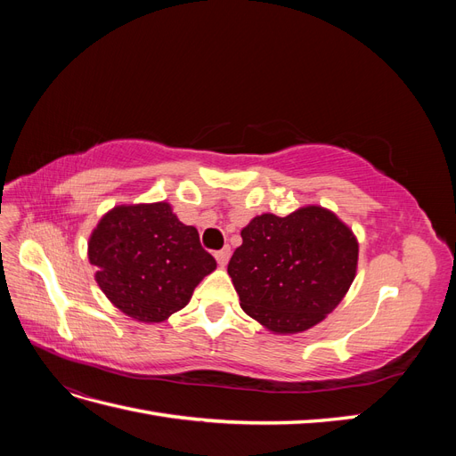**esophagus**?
<instances>
[{
	"label": "esophagus",
	"instance_id": "obj_1",
	"mask_svg": "<svg viewBox=\"0 0 456 456\" xmlns=\"http://www.w3.org/2000/svg\"><path fill=\"white\" fill-rule=\"evenodd\" d=\"M230 255H232V251H230L228 245L223 247V249H220V251H216V253H215V258H216V262H218V266H226L228 260H230Z\"/></svg>",
	"mask_w": 456,
	"mask_h": 456
}]
</instances>
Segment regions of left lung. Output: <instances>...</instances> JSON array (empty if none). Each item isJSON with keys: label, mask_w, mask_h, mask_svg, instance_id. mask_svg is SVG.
I'll return each instance as SVG.
<instances>
[{"label": "left lung", "mask_w": 456, "mask_h": 456, "mask_svg": "<svg viewBox=\"0 0 456 456\" xmlns=\"http://www.w3.org/2000/svg\"><path fill=\"white\" fill-rule=\"evenodd\" d=\"M241 238L228 273L243 312L272 333H302L323 322L355 278L360 245L325 207L258 215Z\"/></svg>", "instance_id": "8db88e82"}]
</instances>
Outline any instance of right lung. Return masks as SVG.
Masks as SVG:
<instances>
[{
    "mask_svg": "<svg viewBox=\"0 0 456 456\" xmlns=\"http://www.w3.org/2000/svg\"><path fill=\"white\" fill-rule=\"evenodd\" d=\"M89 262L106 298L136 322L159 323L184 308L198 283L216 268L167 201L118 205L89 238Z\"/></svg>",
    "mask_w": 456,
    "mask_h": 456,
    "instance_id": "right-lung-1",
    "label": "right lung"
}]
</instances>
